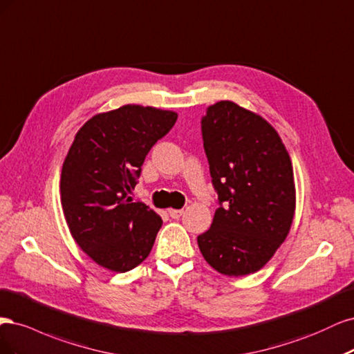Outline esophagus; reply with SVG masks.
Listing matches in <instances>:
<instances>
[{
  "label": "esophagus",
  "mask_w": 354,
  "mask_h": 354,
  "mask_svg": "<svg viewBox=\"0 0 354 354\" xmlns=\"http://www.w3.org/2000/svg\"><path fill=\"white\" fill-rule=\"evenodd\" d=\"M167 212H169V216H170V218H174V219L180 218L182 213H184V210H179V209H169Z\"/></svg>",
  "instance_id": "34e87169"
}]
</instances>
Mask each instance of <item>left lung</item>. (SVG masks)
I'll return each instance as SVG.
<instances>
[{
    "label": "left lung",
    "instance_id": "left-lung-1",
    "mask_svg": "<svg viewBox=\"0 0 354 354\" xmlns=\"http://www.w3.org/2000/svg\"><path fill=\"white\" fill-rule=\"evenodd\" d=\"M219 207L197 241L207 263L227 277L263 268L287 238L295 212L290 154L272 124L234 101H219L201 119Z\"/></svg>",
    "mask_w": 354,
    "mask_h": 354
}]
</instances>
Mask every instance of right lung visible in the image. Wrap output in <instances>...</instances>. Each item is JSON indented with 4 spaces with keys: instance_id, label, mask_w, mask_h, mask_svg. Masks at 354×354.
I'll return each instance as SVG.
<instances>
[{
    "instance_id": "obj_1",
    "label": "right lung",
    "mask_w": 354,
    "mask_h": 354,
    "mask_svg": "<svg viewBox=\"0 0 354 354\" xmlns=\"http://www.w3.org/2000/svg\"><path fill=\"white\" fill-rule=\"evenodd\" d=\"M175 111L127 104L91 118L75 135L60 178L62 207L77 245L97 265L128 272L150 254L162 218L129 197Z\"/></svg>"
}]
</instances>
